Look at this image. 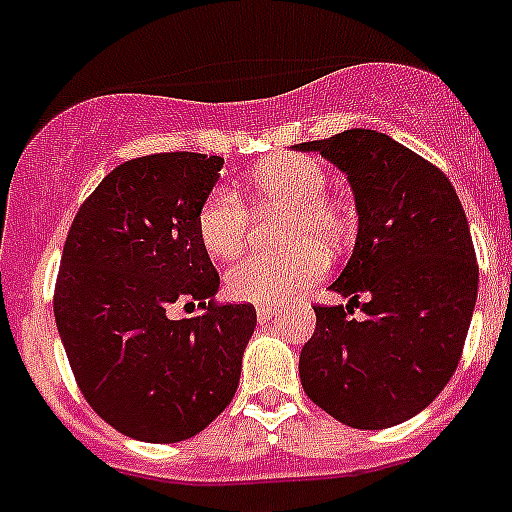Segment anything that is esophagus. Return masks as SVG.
<instances>
[{
  "label": "esophagus",
  "mask_w": 512,
  "mask_h": 512,
  "mask_svg": "<svg viewBox=\"0 0 512 512\" xmlns=\"http://www.w3.org/2000/svg\"><path fill=\"white\" fill-rule=\"evenodd\" d=\"M271 314H274V309H271L269 304L256 306V319H259V324H266V321L271 319Z\"/></svg>",
  "instance_id": "34e87169"
}]
</instances>
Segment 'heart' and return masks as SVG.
<instances>
[{"label":"heart","mask_w":512,"mask_h":512,"mask_svg":"<svg viewBox=\"0 0 512 512\" xmlns=\"http://www.w3.org/2000/svg\"><path fill=\"white\" fill-rule=\"evenodd\" d=\"M248 186L259 208H289L286 241L296 246L286 253H251L233 264L226 271V291L236 301L276 304L324 274L326 256L315 244L334 246L347 221L337 203L326 198L324 168L304 155L269 160L251 175ZM248 223L251 216L241 196L218 186L198 208L196 231L213 259H233L246 243Z\"/></svg>","instance_id":"heart-1"}]
</instances>
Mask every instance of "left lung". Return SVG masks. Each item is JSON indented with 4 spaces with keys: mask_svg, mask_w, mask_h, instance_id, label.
Returning <instances> with one entry per match:
<instances>
[{
    "mask_svg": "<svg viewBox=\"0 0 512 512\" xmlns=\"http://www.w3.org/2000/svg\"><path fill=\"white\" fill-rule=\"evenodd\" d=\"M347 173L359 228L299 357L306 397L357 430L425 410L460 362L478 299L470 226L447 175L379 130L299 143ZM359 298L365 299L362 305ZM365 311L352 320L353 306Z\"/></svg>",
    "mask_w": 512,
    "mask_h": 512,
    "instance_id": "left-lung-1",
    "label": "left lung"
}]
</instances>
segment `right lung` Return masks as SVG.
<instances>
[{
	"instance_id": "add662e5",
	"label": "right lung",
	"mask_w": 512,
	"mask_h": 512,
	"mask_svg": "<svg viewBox=\"0 0 512 512\" xmlns=\"http://www.w3.org/2000/svg\"><path fill=\"white\" fill-rule=\"evenodd\" d=\"M221 168L223 158L201 153L128 160L67 233L57 332L92 410L133 440H188L236 394L256 309L213 304L221 279L196 231ZM173 303L207 311L170 320Z\"/></svg>"
}]
</instances>
